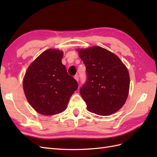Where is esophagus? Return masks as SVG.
Masks as SVG:
<instances>
[{"mask_svg":"<svg viewBox=\"0 0 157 157\" xmlns=\"http://www.w3.org/2000/svg\"><path fill=\"white\" fill-rule=\"evenodd\" d=\"M74 78H75V79L77 80V81L78 82V80H79V78H78V75H75V77H74Z\"/></svg>","mask_w":157,"mask_h":157,"instance_id":"1","label":"esophagus"}]
</instances>
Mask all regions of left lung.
Returning a JSON list of instances; mask_svg holds the SVG:
<instances>
[{"label":"left lung","mask_w":157,"mask_h":157,"mask_svg":"<svg viewBox=\"0 0 157 157\" xmlns=\"http://www.w3.org/2000/svg\"><path fill=\"white\" fill-rule=\"evenodd\" d=\"M86 66V81L80 89L90 112L108 116L124 105L130 88V76L119 58L99 46L78 49Z\"/></svg>","instance_id":"8db88e82"}]
</instances>
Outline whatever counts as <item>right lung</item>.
<instances>
[{
  "instance_id": "right-lung-1",
  "label": "right lung",
  "mask_w": 157,
  "mask_h": 157,
  "mask_svg": "<svg viewBox=\"0 0 157 157\" xmlns=\"http://www.w3.org/2000/svg\"><path fill=\"white\" fill-rule=\"evenodd\" d=\"M63 52L48 49L29 66L23 86L27 101L41 115H53L67 108L69 99L78 88L61 63Z\"/></svg>"
}]
</instances>
